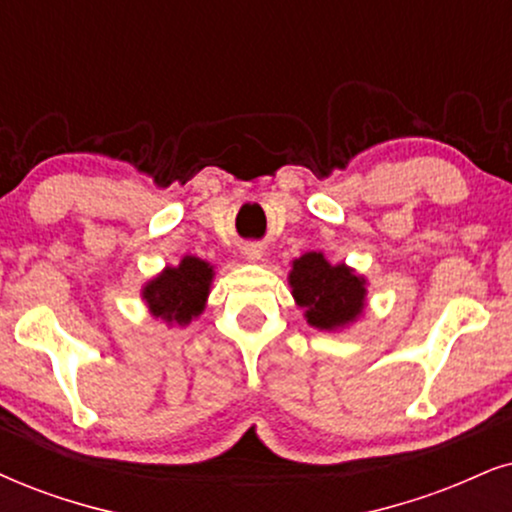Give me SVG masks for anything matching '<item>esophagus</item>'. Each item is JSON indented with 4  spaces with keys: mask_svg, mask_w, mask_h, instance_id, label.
<instances>
[{
    "mask_svg": "<svg viewBox=\"0 0 512 512\" xmlns=\"http://www.w3.org/2000/svg\"><path fill=\"white\" fill-rule=\"evenodd\" d=\"M262 245H257V243H250V245H245L243 248V255H245V260H250V262H257L262 257Z\"/></svg>",
    "mask_w": 512,
    "mask_h": 512,
    "instance_id": "obj_1",
    "label": "esophagus"
}]
</instances>
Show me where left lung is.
Listing matches in <instances>:
<instances>
[{"label": "left lung", "mask_w": 512, "mask_h": 512, "mask_svg": "<svg viewBox=\"0 0 512 512\" xmlns=\"http://www.w3.org/2000/svg\"><path fill=\"white\" fill-rule=\"evenodd\" d=\"M290 286L304 316L316 328H340L364 309V278L345 264H328L321 252H307L293 262Z\"/></svg>", "instance_id": "8db88e82"}]
</instances>
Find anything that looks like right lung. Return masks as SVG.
I'll use <instances>...</instances> for the list:
<instances>
[{
	"label": "right lung",
	"mask_w": 512,
	"mask_h": 512,
	"mask_svg": "<svg viewBox=\"0 0 512 512\" xmlns=\"http://www.w3.org/2000/svg\"><path fill=\"white\" fill-rule=\"evenodd\" d=\"M212 267L198 257H184L179 267H167L144 288V300L153 316L186 326L203 312L210 293Z\"/></svg>",
	"instance_id": "obj_1"
}]
</instances>
